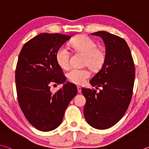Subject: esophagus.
Here are the masks:
<instances>
[{"label":"esophagus","instance_id":"obj_1","mask_svg":"<svg viewBox=\"0 0 149 149\" xmlns=\"http://www.w3.org/2000/svg\"><path fill=\"white\" fill-rule=\"evenodd\" d=\"M77 88L78 93H81V87L80 86H77Z\"/></svg>","mask_w":149,"mask_h":149}]
</instances>
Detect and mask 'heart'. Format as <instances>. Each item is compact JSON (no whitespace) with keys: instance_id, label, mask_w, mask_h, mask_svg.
<instances>
[{"instance_id":"b5f03b06","label":"heart","mask_w":149,"mask_h":149,"mask_svg":"<svg viewBox=\"0 0 149 149\" xmlns=\"http://www.w3.org/2000/svg\"><path fill=\"white\" fill-rule=\"evenodd\" d=\"M71 45L75 51L85 55V64L94 71L101 69L105 61L104 51L98 47L96 43L90 38L80 35L72 40ZM55 58L56 63L64 69L70 66V53L64 46H61L56 51ZM91 76V72L86 68H72L67 73L69 81L77 85H82Z\"/></svg>"}]
</instances>
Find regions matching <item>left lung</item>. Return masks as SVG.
<instances>
[{"mask_svg": "<svg viewBox=\"0 0 149 149\" xmlns=\"http://www.w3.org/2000/svg\"><path fill=\"white\" fill-rule=\"evenodd\" d=\"M91 35L100 36L105 45V61L90 83L98 88H82L86 98L84 116L89 125L105 130L114 126L125 114L130 104L135 80V65L130 49L122 38L105 31Z\"/></svg>", "mask_w": 149, "mask_h": 149, "instance_id": "left-lung-1", "label": "left lung"}]
</instances>
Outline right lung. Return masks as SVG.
<instances>
[{"label": "right lung", "mask_w": 149, "mask_h": 149, "mask_svg": "<svg viewBox=\"0 0 149 149\" xmlns=\"http://www.w3.org/2000/svg\"><path fill=\"white\" fill-rule=\"evenodd\" d=\"M71 36L42 33L26 42L15 69L18 102L24 115L34 128L51 131L60 125L70 101L77 93L74 84L66 82L55 93L51 86L66 81L55 55Z\"/></svg>", "instance_id": "1"}]
</instances>
